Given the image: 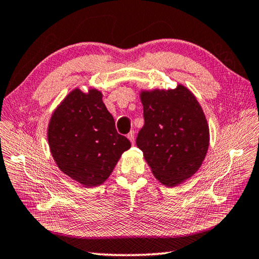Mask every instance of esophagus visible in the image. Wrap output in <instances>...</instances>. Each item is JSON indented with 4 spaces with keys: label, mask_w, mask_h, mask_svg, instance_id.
I'll return each mask as SVG.
<instances>
[{
    "label": "esophagus",
    "mask_w": 259,
    "mask_h": 259,
    "mask_svg": "<svg viewBox=\"0 0 259 259\" xmlns=\"http://www.w3.org/2000/svg\"><path fill=\"white\" fill-rule=\"evenodd\" d=\"M127 138H128L131 143H132V144L135 143V135H134V132H130L128 135H127Z\"/></svg>",
    "instance_id": "1"
}]
</instances>
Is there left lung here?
<instances>
[{"label": "left lung", "mask_w": 259, "mask_h": 259, "mask_svg": "<svg viewBox=\"0 0 259 259\" xmlns=\"http://www.w3.org/2000/svg\"><path fill=\"white\" fill-rule=\"evenodd\" d=\"M144 125L137 138L152 174L176 187L200 168L209 147V127L200 103L189 89L140 92Z\"/></svg>", "instance_id": "8db88e82"}]
</instances>
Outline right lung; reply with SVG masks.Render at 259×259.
Wrapping results in <instances>:
<instances>
[{"mask_svg":"<svg viewBox=\"0 0 259 259\" xmlns=\"http://www.w3.org/2000/svg\"><path fill=\"white\" fill-rule=\"evenodd\" d=\"M48 141L59 169L86 188L101 185L131 148L97 89L76 88L62 100L49 121Z\"/></svg>","mask_w":259,"mask_h":259,"instance_id":"add662e5","label":"right lung"}]
</instances>
